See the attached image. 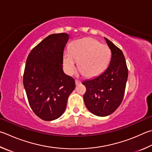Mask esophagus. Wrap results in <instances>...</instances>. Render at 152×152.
Here are the masks:
<instances>
[{"instance_id": "1", "label": "esophagus", "mask_w": 152, "mask_h": 152, "mask_svg": "<svg viewBox=\"0 0 152 152\" xmlns=\"http://www.w3.org/2000/svg\"><path fill=\"white\" fill-rule=\"evenodd\" d=\"M75 84H76V85H78L80 84H81V81L78 80H75Z\"/></svg>"}]
</instances>
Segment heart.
I'll list each match as a JSON object with an SVG mask.
<instances>
[{"mask_svg": "<svg viewBox=\"0 0 152 152\" xmlns=\"http://www.w3.org/2000/svg\"><path fill=\"white\" fill-rule=\"evenodd\" d=\"M69 52H65L63 58L65 70L69 74L74 72L76 61H78V68L86 76H98L106 70L111 58L108 46L91 37L74 40Z\"/></svg>", "mask_w": 152, "mask_h": 152, "instance_id": "b5f03b06", "label": "heart"}]
</instances>
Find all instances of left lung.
Listing matches in <instances>:
<instances>
[{
    "mask_svg": "<svg viewBox=\"0 0 152 152\" xmlns=\"http://www.w3.org/2000/svg\"><path fill=\"white\" fill-rule=\"evenodd\" d=\"M112 52L108 67L102 74L82 82L86 88L84 104L98 116H106L115 111L123 100L128 76L125 57L121 50L105 38Z\"/></svg>",
    "mask_w": 152,
    "mask_h": 152,
    "instance_id": "left-lung-1",
    "label": "left lung"
}]
</instances>
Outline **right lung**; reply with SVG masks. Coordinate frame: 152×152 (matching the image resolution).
<instances>
[{"instance_id": "obj_1", "label": "right lung", "mask_w": 152, "mask_h": 152, "mask_svg": "<svg viewBox=\"0 0 152 152\" xmlns=\"http://www.w3.org/2000/svg\"><path fill=\"white\" fill-rule=\"evenodd\" d=\"M69 39L66 33L52 34L33 48L24 68L23 84L30 107L45 121L61 116L75 80L62 70L63 54Z\"/></svg>"}]
</instances>
